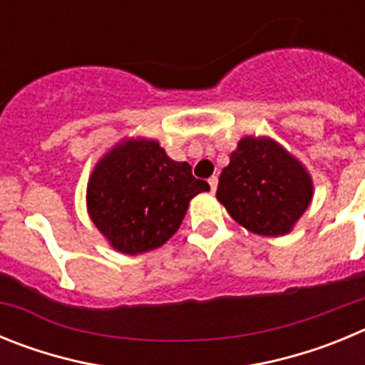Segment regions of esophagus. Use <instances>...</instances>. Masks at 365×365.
<instances>
[{
	"instance_id": "obj_1",
	"label": "esophagus",
	"mask_w": 365,
	"mask_h": 365,
	"mask_svg": "<svg viewBox=\"0 0 365 365\" xmlns=\"http://www.w3.org/2000/svg\"><path fill=\"white\" fill-rule=\"evenodd\" d=\"M208 185H210V190H212V192H215V188H217V177L212 175L210 179H208Z\"/></svg>"
}]
</instances>
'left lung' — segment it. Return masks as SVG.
<instances>
[{"label":"left lung","instance_id":"left-lung-1","mask_svg":"<svg viewBox=\"0 0 365 365\" xmlns=\"http://www.w3.org/2000/svg\"><path fill=\"white\" fill-rule=\"evenodd\" d=\"M215 195L241 227L278 237L307 210L312 182L305 168L278 144L245 137L219 175Z\"/></svg>","mask_w":365,"mask_h":365}]
</instances>
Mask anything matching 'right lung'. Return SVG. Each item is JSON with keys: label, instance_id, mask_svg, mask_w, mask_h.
Instances as JSON below:
<instances>
[{"label": "right lung", "instance_id": "obj_1", "mask_svg": "<svg viewBox=\"0 0 365 365\" xmlns=\"http://www.w3.org/2000/svg\"><path fill=\"white\" fill-rule=\"evenodd\" d=\"M188 163H175L155 140H130L100 160L87 186L93 222L124 254L166 243L185 219L193 195L208 192Z\"/></svg>", "mask_w": 365, "mask_h": 365}]
</instances>
